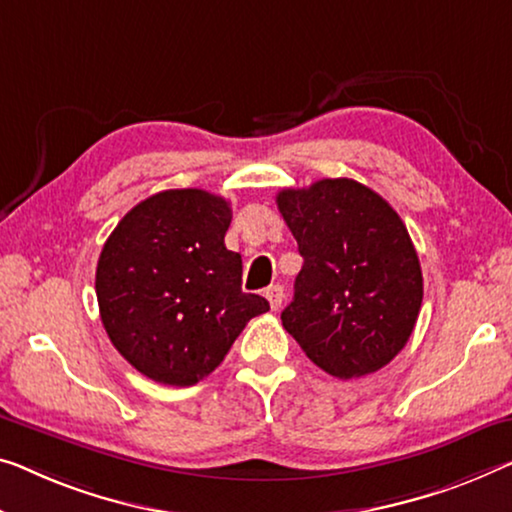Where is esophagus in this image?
Returning a JSON list of instances; mask_svg holds the SVG:
<instances>
[{"label": "esophagus", "mask_w": 512, "mask_h": 512, "mask_svg": "<svg viewBox=\"0 0 512 512\" xmlns=\"http://www.w3.org/2000/svg\"><path fill=\"white\" fill-rule=\"evenodd\" d=\"M264 296H266V301H269L271 310H278L280 305H282V301H285V289H282L280 285H271L264 292Z\"/></svg>", "instance_id": "34e87169"}]
</instances>
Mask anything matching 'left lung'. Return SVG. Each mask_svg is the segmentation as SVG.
I'll use <instances>...</instances> for the list:
<instances>
[{
	"instance_id": "left-lung-1",
	"label": "left lung",
	"mask_w": 512,
	"mask_h": 512,
	"mask_svg": "<svg viewBox=\"0 0 512 512\" xmlns=\"http://www.w3.org/2000/svg\"><path fill=\"white\" fill-rule=\"evenodd\" d=\"M303 269L282 326L317 368L363 377L407 345L423 303V273L407 227L384 197L354 179L280 190Z\"/></svg>"
}]
</instances>
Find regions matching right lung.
<instances>
[{
    "instance_id": "add662e5",
    "label": "right lung",
    "mask_w": 512,
    "mask_h": 512,
    "mask_svg": "<svg viewBox=\"0 0 512 512\" xmlns=\"http://www.w3.org/2000/svg\"><path fill=\"white\" fill-rule=\"evenodd\" d=\"M232 209L200 188L163 190L108 236L96 266L101 322L144 377L193 386L223 363L269 301L241 289V255L225 248Z\"/></svg>"
}]
</instances>
